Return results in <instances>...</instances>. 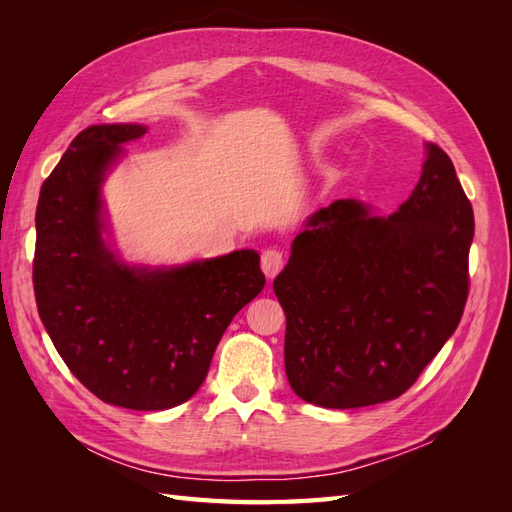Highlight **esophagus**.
<instances>
[{
  "mask_svg": "<svg viewBox=\"0 0 512 512\" xmlns=\"http://www.w3.org/2000/svg\"><path fill=\"white\" fill-rule=\"evenodd\" d=\"M260 267H262V271H265L269 280H273V277L284 267V254L280 250H275V247H269V250L262 252Z\"/></svg>",
  "mask_w": 512,
  "mask_h": 512,
  "instance_id": "esophagus-1",
  "label": "esophagus"
}]
</instances>
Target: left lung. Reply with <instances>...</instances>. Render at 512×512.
<instances>
[{"mask_svg":"<svg viewBox=\"0 0 512 512\" xmlns=\"http://www.w3.org/2000/svg\"><path fill=\"white\" fill-rule=\"evenodd\" d=\"M425 151L421 179L395 213L335 200L309 215L275 277L286 376L307 404L391 401L457 329L474 213L451 158L433 143Z\"/></svg>","mask_w":512,"mask_h":512,"instance_id":"1","label":"left lung"}]
</instances>
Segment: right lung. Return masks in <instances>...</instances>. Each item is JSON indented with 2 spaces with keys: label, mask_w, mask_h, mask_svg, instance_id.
Segmentation results:
<instances>
[{
  "label": "right lung",
  "mask_w": 512,
  "mask_h": 512,
  "mask_svg": "<svg viewBox=\"0 0 512 512\" xmlns=\"http://www.w3.org/2000/svg\"><path fill=\"white\" fill-rule=\"evenodd\" d=\"M138 123L89 126L42 183L36 209L38 314L72 374L104 404L166 410L188 401L230 320L265 288L256 250L173 267L113 250L102 183Z\"/></svg>",
  "instance_id": "obj_1"
}]
</instances>
